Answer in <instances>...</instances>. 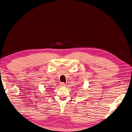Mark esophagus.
Masks as SVG:
<instances>
[{"instance_id":"34e87169","label":"esophagus","mask_w":132,"mask_h":132,"mask_svg":"<svg viewBox=\"0 0 132 132\" xmlns=\"http://www.w3.org/2000/svg\"><path fill=\"white\" fill-rule=\"evenodd\" d=\"M60 85H61V86H65L66 84H65L64 82H61L60 83Z\"/></svg>"}]
</instances>
